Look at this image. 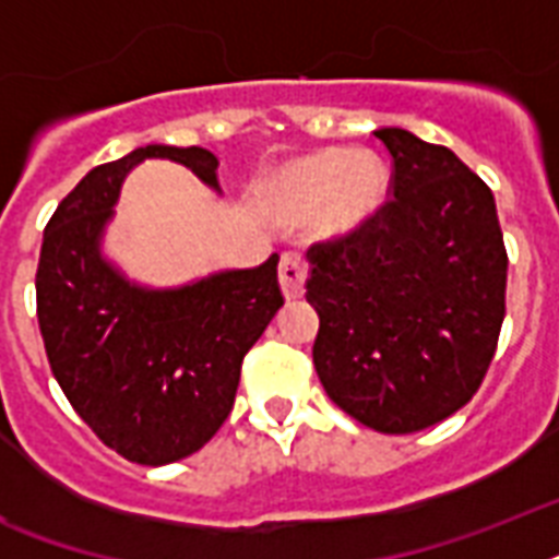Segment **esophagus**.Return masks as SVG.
I'll return each mask as SVG.
<instances>
[{
	"label": "esophagus",
	"instance_id": "1",
	"mask_svg": "<svg viewBox=\"0 0 559 559\" xmlns=\"http://www.w3.org/2000/svg\"><path fill=\"white\" fill-rule=\"evenodd\" d=\"M278 281L281 289H284V298L293 301V298L305 296V281H307V266L298 254H284L278 266Z\"/></svg>",
	"mask_w": 559,
	"mask_h": 559
}]
</instances>
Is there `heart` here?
Masks as SVG:
<instances>
[{
  "mask_svg": "<svg viewBox=\"0 0 559 559\" xmlns=\"http://www.w3.org/2000/svg\"><path fill=\"white\" fill-rule=\"evenodd\" d=\"M389 193V170L373 153L322 151L293 162L258 193V209L275 226L313 219L319 240H345L366 228Z\"/></svg>",
  "mask_w": 559,
  "mask_h": 559,
  "instance_id": "obj_1",
  "label": "heart"
}]
</instances>
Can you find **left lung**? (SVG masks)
I'll list each match as a JSON object with an SVG mask.
<instances>
[{"mask_svg":"<svg viewBox=\"0 0 559 559\" xmlns=\"http://www.w3.org/2000/svg\"><path fill=\"white\" fill-rule=\"evenodd\" d=\"M373 135L391 193L357 235L310 246L313 366L328 397L368 429L420 432L485 380L504 319L508 252L490 188L441 144Z\"/></svg>","mask_w":559,"mask_h":559,"instance_id":"1","label":"left lung"}]
</instances>
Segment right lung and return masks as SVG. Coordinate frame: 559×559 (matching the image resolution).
<instances>
[{"instance_id":"add662e5","label":"right lung","mask_w":559,"mask_h":559,"mask_svg":"<svg viewBox=\"0 0 559 559\" xmlns=\"http://www.w3.org/2000/svg\"><path fill=\"white\" fill-rule=\"evenodd\" d=\"M144 159L186 165L214 193L217 156L147 144L92 168L51 214L37 319L55 380L109 450L162 467L211 441L235 406L240 366L284 307L278 254L182 287H147L104 254L121 186Z\"/></svg>"}]
</instances>
